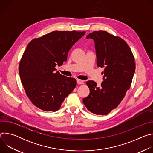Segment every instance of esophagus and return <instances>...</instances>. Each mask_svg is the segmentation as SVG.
I'll return each mask as SVG.
<instances>
[{"mask_svg": "<svg viewBox=\"0 0 153 153\" xmlns=\"http://www.w3.org/2000/svg\"><path fill=\"white\" fill-rule=\"evenodd\" d=\"M77 82L78 84H83L84 83L83 80H80V79H77Z\"/></svg>", "mask_w": 153, "mask_h": 153, "instance_id": "1", "label": "esophagus"}]
</instances>
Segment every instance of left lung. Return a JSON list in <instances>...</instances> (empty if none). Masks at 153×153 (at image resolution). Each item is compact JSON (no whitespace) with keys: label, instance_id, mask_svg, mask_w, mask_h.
<instances>
[{"label":"left lung","instance_id":"left-lung-1","mask_svg":"<svg viewBox=\"0 0 153 153\" xmlns=\"http://www.w3.org/2000/svg\"><path fill=\"white\" fill-rule=\"evenodd\" d=\"M86 39L94 41L97 65L105 68L104 81L99 87L93 80L86 82L90 93L83 102L91 113L107 115L117 107L130 88L136 69L134 57L123 39L105 31H93Z\"/></svg>","mask_w":153,"mask_h":153}]
</instances>
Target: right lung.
Returning a JSON list of instances; mask_svg holds the SVG:
<instances>
[{
  "label": "right lung",
  "instance_id": "right-lung-1",
  "mask_svg": "<svg viewBox=\"0 0 153 153\" xmlns=\"http://www.w3.org/2000/svg\"><path fill=\"white\" fill-rule=\"evenodd\" d=\"M85 31L51 32L33 39L20 59L19 72L26 94L38 108L56 111L75 88L74 78L63 76L57 65L67 60L69 50Z\"/></svg>",
  "mask_w": 153,
  "mask_h": 153
}]
</instances>
